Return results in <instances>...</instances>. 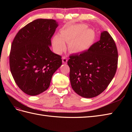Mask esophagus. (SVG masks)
Instances as JSON below:
<instances>
[{
	"label": "esophagus",
	"instance_id": "34e87169",
	"mask_svg": "<svg viewBox=\"0 0 132 132\" xmlns=\"http://www.w3.org/2000/svg\"><path fill=\"white\" fill-rule=\"evenodd\" d=\"M67 62H68V59L66 57H62V63L64 64L67 63Z\"/></svg>",
	"mask_w": 132,
	"mask_h": 132
}]
</instances>
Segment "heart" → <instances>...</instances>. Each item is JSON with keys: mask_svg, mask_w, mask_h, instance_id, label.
<instances>
[{"mask_svg": "<svg viewBox=\"0 0 132 132\" xmlns=\"http://www.w3.org/2000/svg\"><path fill=\"white\" fill-rule=\"evenodd\" d=\"M87 28L86 24H78L62 30L60 36L56 35L53 39L56 52L60 53L63 51L65 43L69 44V49L73 53H80L89 49L96 40V33Z\"/></svg>", "mask_w": 132, "mask_h": 132, "instance_id": "b5f03b06", "label": "heart"}]
</instances>
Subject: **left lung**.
Segmentation results:
<instances>
[{
    "mask_svg": "<svg viewBox=\"0 0 132 132\" xmlns=\"http://www.w3.org/2000/svg\"><path fill=\"white\" fill-rule=\"evenodd\" d=\"M69 57L71 87L83 97L92 98L102 93L116 74L118 52L107 31L101 33L100 40L87 51Z\"/></svg>",
    "mask_w": 132,
    "mask_h": 132,
    "instance_id": "8db88e82",
    "label": "left lung"
}]
</instances>
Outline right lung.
<instances>
[{
  "mask_svg": "<svg viewBox=\"0 0 132 132\" xmlns=\"http://www.w3.org/2000/svg\"><path fill=\"white\" fill-rule=\"evenodd\" d=\"M58 26L54 20L36 19L20 30L13 39L11 72L16 85L27 95L35 96L46 91L61 66V56L50 49Z\"/></svg>",
  "mask_w": 132,
  "mask_h": 132,
  "instance_id": "obj_1",
  "label": "right lung"
}]
</instances>
